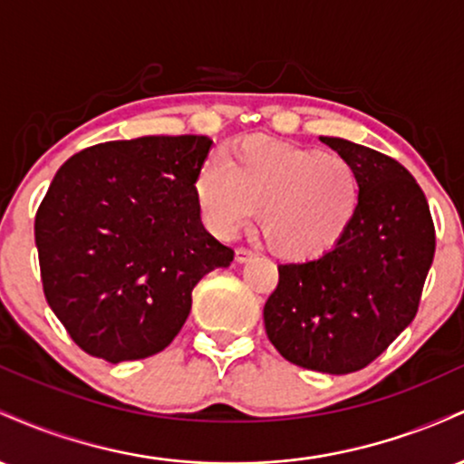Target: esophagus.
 Listing matches in <instances>:
<instances>
[{
    "instance_id": "obj_1",
    "label": "esophagus",
    "mask_w": 464,
    "mask_h": 464,
    "mask_svg": "<svg viewBox=\"0 0 464 464\" xmlns=\"http://www.w3.org/2000/svg\"><path fill=\"white\" fill-rule=\"evenodd\" d=\"M248 259H253V253L248 248H236V262L237 264H246Z\"/></svg>"
}]
</instances>
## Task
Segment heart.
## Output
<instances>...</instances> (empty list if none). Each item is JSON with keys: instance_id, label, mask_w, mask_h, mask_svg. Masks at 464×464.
<instances>
[{"instance_id": "obj_1", "label": "heart", "mask_w": 464, "mask_h": 464, "mask_svg": "<svg viewBox=\"0 0 464 464\" xmlns=\"http://www.w3.org/2000/svg\"><path fill=\"white\" fill-rule=\"evenodd\" d=\"M194 198L216 237H233L259 209V231L292 262L323 255L347 233L360 205L353 165L338 152L255 135L198 169Z\"/></svg>"}]
</instances>
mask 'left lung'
Returning a JSON list of instances; mask_svg holds the SVG:
<instances>
[{
	"label": "left lung",
	"instance_id": "1",
	"mask_svg": "<svg viewBox=\"0 0 464 464\" xmlns=\"http://www.w3.org/2000/svg\"><path fill=\"white\" fill-rule=\"evenodd\" d=\"M321 141L353 165L358 211L321 257L279 266L264 324L287 362L344 375L369 366L417 316L436 236L428 200L401 163L338 137Z\"/></svg>",
	"mask_w": 464,
	"mask_h": 464
}]
</instances>
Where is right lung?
<instances>
[{
    "label": "right lung",
    "instance_id": "1",
    "mask_svg": "<svg viewBox=\"0 0 464 464\" xmlns=\"http://www.w3.org/2000/svg\"><path fill=\"white\" fill-rule=\"evenodd\" d=\"M209 137L106 141L61 165L34 218L45 299L84 353L141 360L177 338L191 290L233 250L200 222Z\"/></svg>",
    "mask_w": 464,
    "mask_h": 464
}]
</instances>
